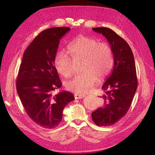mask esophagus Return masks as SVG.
<instances>
[{
	"instance_id": "34e87169",
	"label": "esophagus",
	"mask_w": 155,
	"mask_h": 155,
	"mask_svg": "<svg viewBox=\"0 0 155 155\" xmlns=\"http://www.w3.org/2000/svg\"><path fill=\"white\" fill-rule=\"evenodd\" d=\"M74 97L76 99H81V98H83L85 97V94H77L75 93L74 94Z\"/></svg>"
}]
</instances>
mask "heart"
Segmentation results:
<instances>
[{"instance_id":"1","label":"heart","mask_w":155,"mask_h":155,"mask_svg":"<svg viewBox=\"0 0 155 155\" xmlns=\"http://www.w3.org/2000/svg\"><path fill=\"white\" fill-rule=\"evenodd\" d=\"M67 52L73 59H83L81 70L84 72L76 75L66 83L68 90L80 94L90 91L97 81V77L105 78L113 66V54L110 46L99 43L92 37H77L68 45ZM54 66L58 72L64 78L70 76L73 72L72 60L64 53L60 52L55 55Z\"/></svg>"}]
</instances>
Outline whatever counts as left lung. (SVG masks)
<instances>
[{"mask_svg":"<svg viewBox=\"0 0 155 155\" xmlns=\"http://www.w3.org/2000/svg\"><path fill=\"white\" fill-rule=\"evenodd\" d=\"M92 30L104 35L110 45L114 68L102 86L103 105L92 112L98 126L114 125L127 114L138 87L134 58L128 43L115 31L105 27Z\"/></svg>","mask_w":155,"mask_h":155,"instance_id":"left-lung-1","label":"left lung"}]
</instances>
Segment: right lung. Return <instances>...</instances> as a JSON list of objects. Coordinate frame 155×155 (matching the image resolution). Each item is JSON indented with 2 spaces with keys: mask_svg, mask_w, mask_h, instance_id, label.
Listing matches in <instances>:
<instances>
[{
  "mask_svg": "<svg viewBox=\"0 0 155 155\" xmlns=\"http://www.w3.org/2000/svg\"><path fill=\"white\" fill-rule=\"evenodd\" d=\"M67 27L46 29L37 35L23 54L16 81L17 91L30 118L46 129H54L62 121L63 111L74 100L71 92H54L62 86L54 59L60 39Z\"/></svg>",
  "mask_w": 155,
  "mask_h": 155,
  "instance_id": "obj_1",
  "label": "right lung"
}]
</instances>
